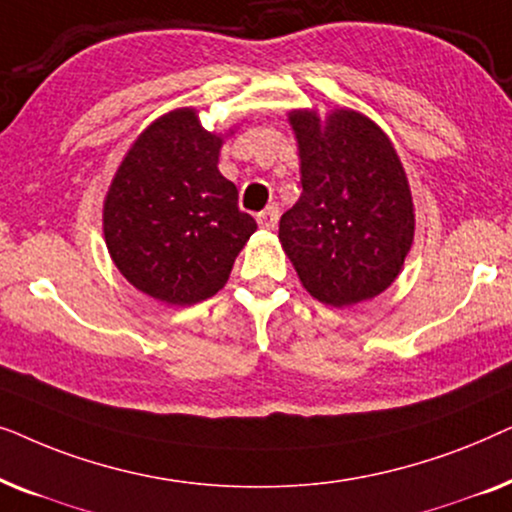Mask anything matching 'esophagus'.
<instances>
[{"instance_id":"34e87169","label":"esophagus","mask_w":512,"mask_h":512,"mask_svg":"<svg viewBox=\"0 0 512 512\" xmlns=\"http://www.w3.org/2000/svg\"><path fill=\"white\" fill-rule=\"evenodd\" d=\"M256 219H258V226L265 228V230H272V228L277 226V221H279V209H277V205H270L268 209H263V212L258 214Z\"/></svg>"}]
</instances>
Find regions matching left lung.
Returning <instances> with one entry per match:
<instances>
[{"mask_svg":"<svg viewBox=\"0 0 512 512\" xmlns=\"http://www.w3.org/2000/svg\"><path fill=\"white\" fill-rule=\"evenodd\" d=\"M303 193L279 240L310 296L333 307L391 286L415 237L408 177L389 137L359 111H291Z\"/></svg>","mask_w":512,"mask_h":512,"instance_id":"8db88e82","label":"left lung"}]
</instances>
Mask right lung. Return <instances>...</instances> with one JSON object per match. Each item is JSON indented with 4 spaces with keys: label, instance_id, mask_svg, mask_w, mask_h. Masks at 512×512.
<instances>
[{
    "label": "right lung",
    "instance_id": "add662e5",
    "mask_svg": "<svg viewBox=\"0 0 512 512\" xmlns=\"http://www.w3.org/2000/svg\"><path fill=\"white\" fill-rule=\"evenodd\" d=\"M221 144L195 109H174L130 146L104 200V240L116 268L167 305L221 291L256 230L237 207L235 184L216 167Z\"/></svg>",
    "mask_w": 512,
    "mask_h": 512
}]
</instances>
